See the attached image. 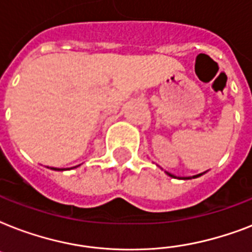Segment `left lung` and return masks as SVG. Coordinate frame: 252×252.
<instances>
[{"mask_svg": "<svg viewBox=\"0 0 252 252\" xmlns=\"http://www.w3.org/2000/svg\"><path fill=\"white\" fill-rule=\"evenodd\" d=\"M166 174H167V175H170V176H171V178H176L175 175H172V174H170V172H166ZM200 175H203V174H199V175H195V176H192V178H197V176H200ZM180 179H191V178H189V176H188V178H180Z\"/></svg>", "mask_w": 252, "mask_h": 252, "instance_id": "1", "label": "left lung"}]
</instances>
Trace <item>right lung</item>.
<instances>
[{
  "label": "right lung",
  "mask_w": 252,
  "mask_h": 252,
  "mask_svg": "<svg viewBox=\"0 0 252 252\" xmlns=\"http://www.w3.org/2000/svg\"><path fill=\"white\" fill-rule=\"evenodd\" d=\"M52 170H60V168H56V167H52ZM63 170V168H61Z\"/></svg>",
  "instance_id": "right-lung-1"
}]
</instances>
